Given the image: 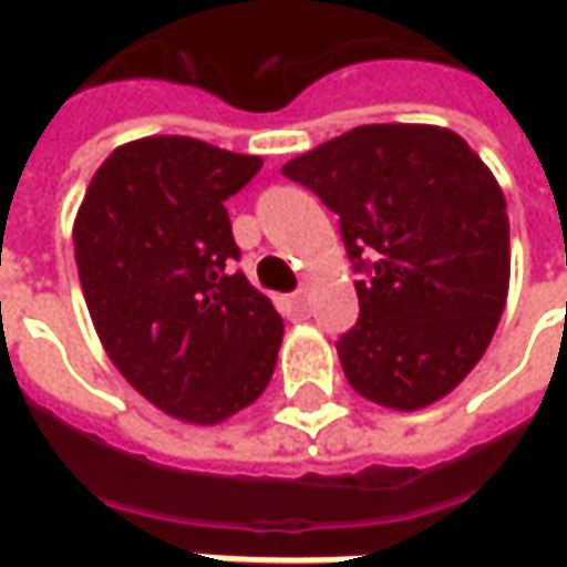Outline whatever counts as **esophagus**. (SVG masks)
Masks as SVG:
<instances>
[{"mask_svg": "<svg viewBox=\"0 0 567 567\" xmlns=\"http://www.w3.org/2000/svg\"><path fill=\"white\" fill-rule=\"evenodd\" d=\"M284 309H287L290 316H306V312H309V299H306V293L299 290V293L287 296V299H284Z\"/></svg>", "mask_w": 567, "mask_h": 567, "instance_id": "obj_1", "label": "esophagus"}]
</instances>
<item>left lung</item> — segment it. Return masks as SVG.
Listing matches in <instances>:
<instances>
[{
	"mask_svg": "<svg viewBox=\"0 0 567 567\" xmlns=\"http://www.w3.org/2000/svg\"><path fill=\"white\" fill-rule=\"evenodd\" d=\"M340 217L360 296L340 334L362 398L420 410L486 353L508 296L505 195L470 144L439 125H360L280 169Z\"/></svg>",
	"mask_w": 567,
	"mask_h": 567,
	"instance_id": "8db88e82",
	"label": "left lung"
}]
</instances>
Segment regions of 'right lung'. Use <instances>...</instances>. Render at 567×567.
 Wrapping results in <instances>:
<instances>
[{
	"label": "right lung",
	"instance_id": "obj_1",
	"mask_svg": "<svg viewBox=\"0 0 567 567\" xmlns=\"http://www.w3.org/2000/svg\"><path fill=\"white\" fill-rule=\"evenodd\" d=\"M261 157L157 135L116 147L75 217V261L103 350L164 413L214 425L261 398L284 318L243 271L224 202Z\"/></svg>",
	"mask_w": 567,
	"mask_h": 567
}]
</instances>
